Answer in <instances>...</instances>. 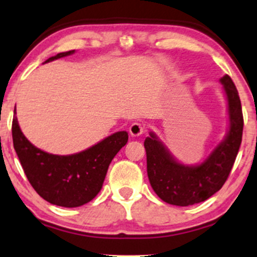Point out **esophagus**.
Instances as JSON below:
<instances>
[{"instance_id":"34e87169","label":"esophagus","mask_w":257,"mask_h":257,"mask_svg":"<svg viewBox=\"0 0 257 257\" xmlns=\"http://www.w3.org/2000/svg\"><path fill=\"white\" fill-rule=\"evenodd\" d=\"M144 130V125L141 124V122H133V124L130 126V135L132 137H139L143 135Z\"/></svg>"}]
</instances>
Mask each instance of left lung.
I'll return each instance as SVG.
<instances>
[{
  "instance_id": "obj_1",
  "label": "left lung",
  "mask_w": 257,
  "mask_h": 257,
  "mask_svg": "<svg viewBox=\"0 0 257 257\" xmlns=\"http://www.w3.org/2000/svg\"><path fill=\"white\" fill-rule=\"evenodd\" d=\"M228 101L229 130L209 157L196 165H184L170 153L153 132L145 139L148 176L153 191L172 205L204 202L222 188L234 165L242 142L243 114L238 92L229 75L221 78Z\"/></svg>"
}]
</instances>
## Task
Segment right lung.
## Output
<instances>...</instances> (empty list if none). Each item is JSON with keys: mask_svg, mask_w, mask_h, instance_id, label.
I'll list each match as a JSON object with an SVG mask.
<instances>
[{"mask_svg": "<svg viewBox=\"0 0 257 257\" xmlns=\"http://www.w3.org/2000/svg\"><path fill=\"white\" fill-rule=\"evenodd\" d=\"M73 53H59L45 63ZM12 133L14 149L33 188L51 204L65 208L84 205L99 194L112 159L128 141L127 132L119 131L85 151L59 156L33 145L22 133L16 116Z\"/></svg>", "mask_w": 257, "mask_h": 257, "instance_id": "right-lung-1", "label": "right lung"}]
</instances>
